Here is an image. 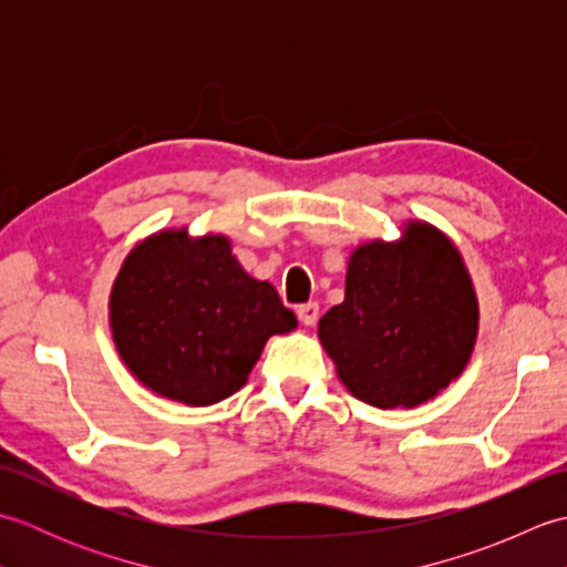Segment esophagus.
<instances>
[{
    "instance_id": "esophagus-1",
    "label": "esophagus",
    "mask_w": 567,
    "mask_h": 567,
    "mask_svg": "<svg viewBox=\"0 0 567 567\" xmlns=\"http://www.w3.org/2000/svg\"><path fill=\"white\" fill-rule=\"evenodd\" d=\"M297 317L305 323V327H315V323L319 321V305L309 302V305L297 307Z\"/></svg>"
}]
</instances>
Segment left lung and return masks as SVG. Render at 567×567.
<instances>
[{"label":"left lung","instance_id":"1","mask_svg":"<svg viewBox=\"0 0 567 567\" xmlns=\"http://www.w3.org/2000/svg\"><path fill=\"white\" fill-rule=\"evenodd\" d=\"M480 302L461 250L441 228L406 219L396 240L351 250L343 302L319 321V341L355 400L414 409L463 375Z\"/></svg>","mask_w":567,"mask_h":567}]
</instances>
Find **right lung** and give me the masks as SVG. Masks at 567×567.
Masks as SVG:
<instances>
[{
	"label": "right lung",
	"mask_w": 567,
	"mask_h": 567,
	"mask_svg": "<svg viewBox=\"0 0 567 567\" xmlns=\"http://www.w3.org/2000/svg\"><path fill=\"white\" fill-rule=\"evenodd\" d=\"M116 353L163 400L209 406L248 382L270 336L297 329L275 287L256 280L224 234L161 228L128 250L110 292Z\"/></svg>",
	"instance_id": "obj_1"
}]
</instances>
